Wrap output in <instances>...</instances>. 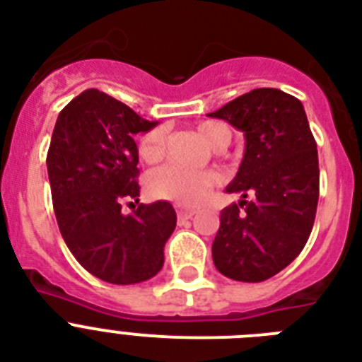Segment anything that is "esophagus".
<instances>
[{
	"instance_id": "1",
	"label": "esophagus",
	"mask_w": 362,
	"mask_h": 362,
	"mask_svg": "<svg viewBox=\"0 0 362 362\" xmlns=\"http://www.w3.org/2000/svg\"><path fill=\"white\" fill-rule=\"evenodd\" d=\"M176 214H178V218H180V220H189V218H193V214H195V210L178 209L176 210Z\"/></svg>"
}]
</instances>
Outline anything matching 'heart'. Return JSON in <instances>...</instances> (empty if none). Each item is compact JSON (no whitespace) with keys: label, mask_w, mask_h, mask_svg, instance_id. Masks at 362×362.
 <instances>
[{"label":"heart","mask_w":362,"mask_h":362,"mask_svg":"<svg viewBox=\"0 0 362 362\" xmlns=\"http://www.w3.org/2000/svg\"><path fill=\"white\" fill-rule=\"evenodd\" d=\"M197 133L214 150L226 148L231 141V131L221 122H201L197 125ZM163 127H153L139 139V156L146 163L158 161L163 156ZM216 184H218V175L214 170H189L170 163L153 169L146 178V189L152 197L173 201L176 204H186V206L201 203Z\"/></svg>","instance_id":"obj_1"}]
</instances>
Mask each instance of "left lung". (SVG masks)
Listing matches in <instances>:
<instances>
[{"mask_svg": "<svg viewBox=\"0 0 362 362\" xmlns=\"http://www.w3.org/2000/svg\"><path fill=\"white\" fill-rule=\"evenodd\" d=\"M244 133L246 150L221 210L212 259L237 281H264L308 242L320 199L317 144L303 103L276 88H257L210 112ZM253 194V199H247Z\"/></svg>", "mask_w": 362, "mask_h": 362, "instance_id": "8db88e82", "label": "left lung"}]
</instances>
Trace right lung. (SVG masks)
Masks as SVG:
<instances>
[{"label":"right lung","mask_w":362,"mask_h":362,"mask_svg":"<svg viewBox=\"0 0 362 362\" xmlns=\"http://www.w3.org/2000/svg\"><path fill=\"white\" fill-rule=\"evenodd\" d=\"M148 122L99 90L76 95L59 112L47 153L54 214L65 244L95 278L116 286L146 281L163 267V247L176 227L167 201L139 203V148L133 136Z\"/></svg>","instance_id":"add662e5"}]
</instances>
